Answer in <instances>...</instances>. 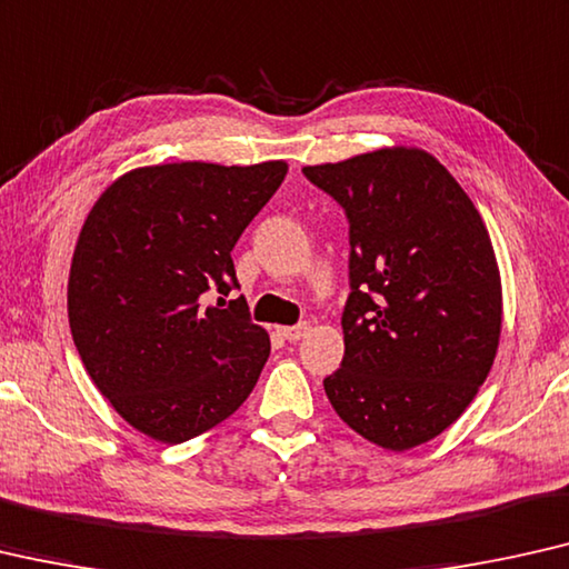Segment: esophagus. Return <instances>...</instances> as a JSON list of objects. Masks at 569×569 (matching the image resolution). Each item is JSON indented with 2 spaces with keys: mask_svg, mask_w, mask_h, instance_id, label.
<instances>
[{
  "mask_svg": "<svg viewBox=\"0 0 569 569\" xmlns=\"http://www.w3.org/2000/svg\"><path fill=\"white\" fill-rule=\"evenodd\" d=\"M278 332H281V337L288 339V342H299L301 337H307L309 325H307V321H301V325H296V327H281Z\"/></svg>",
  "mask_w": 569,
  "mask_h": 569,
  "instance_id": "1",
  "label": "esophagus"
}]
</instances>
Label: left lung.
I'll return each mask as SVG.
<instances>
[{
    "label": "left lung",
    "mask_w": 569,
    "mask_h": 569,
    "mask_svg": "<svg viewBox=\"0 0 569 569\" xmlns=\"http://www.w3.org/2000/svg\"><path fill=\"white\" fill-rule=\"evenodd\" d=\"M303 176L350 222L345 358L325 391L347 427L406 452L460 419L501 339V273L462 186L419 148H380Z\"/></svg>",
    "instance_id": "1"
}]
</instances>
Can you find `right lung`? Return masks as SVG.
<instances>
[{
  "mask_svg": "<svg viewBox=\"0 0 569 569\" xmlns=\"http://www.w3.org/2000/svg\"><path fill=\"white\" fill-rule=\"evenodd\" d=\"M288 166L201 160L134 168L76 242L68 325L101 396L156 442L181 445L240 409L270 355L237 288L232 248Z\"/></svg>",
  "mask_w": 569,
  "mask_h": 569,
  "instance_id": "right-lung-1",
  "label": "right lung"
}]
</instances>
